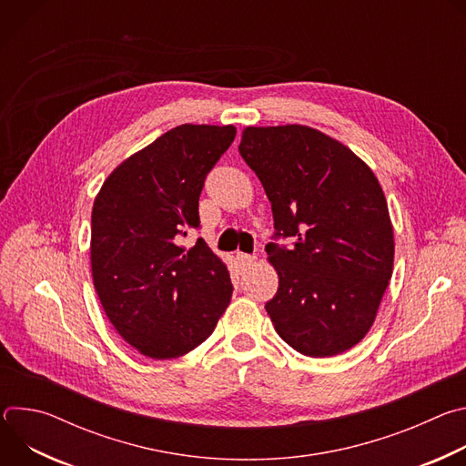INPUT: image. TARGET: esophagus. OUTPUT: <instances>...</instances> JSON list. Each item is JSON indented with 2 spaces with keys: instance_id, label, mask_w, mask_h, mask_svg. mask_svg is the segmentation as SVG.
I'll use <instances>...</instances> for the list:
<instances>
[{
  "instance_id": "34e87169",
  "label": "esophagus",
  "mask_w": 466,
  "mask_h": 466,
  "mask_svg": "<svg viewBox=\"0 0 466 466\" xmlns=\"http://www.w3.org/2000/svg\"><path fill=\"white\" fill-rule=\"evenodd\" d=\"M238 261L241 265V269H250L254 261H256V256H250V254H238Z\"/></svg>"
}]
</instances>
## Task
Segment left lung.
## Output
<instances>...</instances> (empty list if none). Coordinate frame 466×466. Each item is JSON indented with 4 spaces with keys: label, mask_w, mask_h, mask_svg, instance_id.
Segmentation results:
<instances>
[{
    "label": "left lung",
    "mask_w": 466,
    "mask_h": 466,
    "mask_svg": "<svg viewBox=\"0 0 466 466\" xmlns=\"http://www.w3.org/2000/svg\"><path fill=\"white\" fill-rule=\"evenodd\" d=\"M239 153L273 208L268 245L279 291L265 304L297 352L331 358L374 324L394 263V230L374 171L345 144L308 125L245 127Z\"/></svg>",
    "instance_id": "left-lung-1"
}]
</instances>
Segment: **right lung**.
Listing matches in <instances>:
<instances>
[{
	"instance_id": "right-lung-1",
	"label": "right lung",
	"mask_w": 466,
	"mask_h": 466,
	"mask_svg": "<svg viewBox=\"0 0 466 466\" xmlns=\"http://www.w3.org/2000/svg\"><path fill=\"white\" fill-rule=\"evenodd\" d=\"M234 125L184 123L125 158L92 208L90 265L117 334L151 360L187 354L210 338L232 284L225 261L198 238V195L230 147Z\"/></svg>"
}]
</instances>
